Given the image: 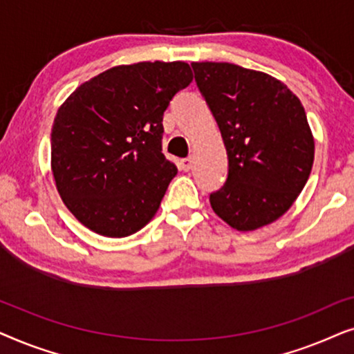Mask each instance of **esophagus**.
I'll use <instances>...</instances> for the list:
<instances>
[{
    "instance_id": "obj_1",
    "label": "esophagus",
    "mask_w": 354,
    "mask_h": 354,
    "mask_svg": "<svg viewBox=\"0 0 354 354\" xmlns=\"http://www.w3.org/2000/svg\"><path fill=\"white\" fill-rule=\"evenodd\" d=\"M192 166H193V159L192 158L180 159V169H182V171H185V172L190 171Z\"/></svg>"
}]
</instances>
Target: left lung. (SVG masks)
<instances>
[{"mask_svg": "<svg viewBox=\"0 0 354 354\" xmlns=\"http://www.w3.org/2000/svg\"><path fill=\"white\" fill-rule=\"evenodd\" d=\"M195 82L224 140L229 174L209 203L236 230L279 219L306 185L314 138L299 100L282 82L230 62H193Z\"/></svg>", "mask_w": 354, "mask_h": 354, "instance_id": "1", "label": "left lung"}]
</instances>
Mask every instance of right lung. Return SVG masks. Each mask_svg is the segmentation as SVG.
<instances>
[{
  "instance_id": "right-lung-1",
  "label": "right lung",
  "mask_w": 354,
  "mask_h": 354,
  "mask_svg": "<svg viewBox=\"0 0 354 354\" xmlns=\"http://www.w3.org/2000/svg\"><path fill=\"white\" fill-rule=\"evenodd\" d=\"M187 62L118 66L82 84L57 109L51 169L72 214L104 236H129L156 214L176 164L162 154V115L192 84Z\"/></svg>"
}]
</instances>
